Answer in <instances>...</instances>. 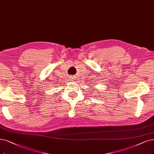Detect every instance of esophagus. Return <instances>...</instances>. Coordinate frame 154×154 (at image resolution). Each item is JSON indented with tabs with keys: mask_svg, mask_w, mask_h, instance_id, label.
<instances>
[{
	"mask_svg": "<svg viewBox=\"0 0 154 154\" xmlns=\"http://www.w3.org/2000/svg\"><path fill=\"white\" fill-rule=\"evenodd\" d=\"M74 77H75V76H73V75H72V76L70 77V79H71L70 80H71L72 81H73V79H74Z\"/></svg>",
	"mask_w": 154,
	"mask_h": 154,
	"instance_id": "34e87169",
	"label": "esophagus"
}]
</instances>
